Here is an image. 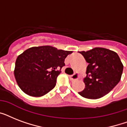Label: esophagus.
Instances as JSON below:
<instances>
[{
    "mask_svg": "<svg viewBox=\"0 0 127 127\" xmlns=\"http://www.w3.org/2000/svg\"><path fill=\"white\" fill-rule=\"evenodd\" d=\"M78 78H79V74L78 73H74V74H72V75L69 76V78L71 81L76 80H77Z\"/></svg>",
    "mask_w": 127,
    "mask_h": 127,
    "instance_id": "esophagus-1",
    "label": "esophagus"
}]
</instances>
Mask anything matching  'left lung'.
Returning a JSON list of instances; mask_svg holds the SVG:
<instances>
[{"mask_svg":"<svg viewBox=\"0 0 127 127\" xmlns=\"http://www.w3.org/2000/svg\"><path fill=\"white\" fill-rule=\"evenodd\" d=\"M80 53L89 64L84 79L85 88L78 94L85 98L96 99L110 92L119 82L123 70L117 53L101 47Z\"/></svg>","mask_w":127,"mask_h":127,"instance_id":"1","label":"left lung"}]
</instances>
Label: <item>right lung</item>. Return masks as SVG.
Here are the masks:
<instances>
[{"instance_id":"1","label":"right lung","mask_w":127,"mask_h":127,"mask_svg":"<svg viewBox=\"0 0 127 127\" xmlns=\"http://www.w3.org/2000/svg\"><path fill=\"white\" fill-rule=\"evenodd\" d=\"M72 51L52 46L33 47L17 57L14 76L17 84L26 94L43 96L55 88L64 59Z\"/></svg>"}]
</instances>
